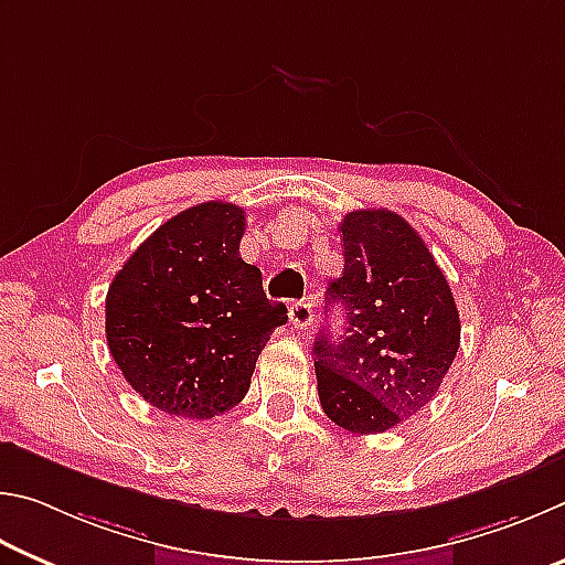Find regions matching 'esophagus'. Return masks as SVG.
Returning a JSON list of instances; mask_svg holds the SVG:
<instances>
[{
    "label": "esophagus",
    "instance_id": "obj_1",
    "mask_svg": "<svg viewBox=\"0 0 565 565\" xmlns=\"http://www.w3.org/2000/svg\"><path fill=\"white\" fill-rule=\"evenodd\" d=\"M290 322L295 324L298 330H308L310 322H312V302L310 300H300V302H292L290 305Z\"/></svg>",
    "mask_w": 565,
    "mask_h": 565
}]
</instances>
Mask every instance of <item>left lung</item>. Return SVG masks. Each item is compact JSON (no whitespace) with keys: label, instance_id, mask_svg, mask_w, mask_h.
Returning a JSON list of instances; mask_svg holds the SVG:
<instances>
[{"label":"left lung","instance_id":"obj_1","mask_svg":"<svg viewBox=\"0 0 565 565\" xmlns=\"http://www.w3.org/2000/svg\"><path fill=\"white\" fill-rule=\"evenodd\" d=\"M342 277L328 302L344 332L315 340L320 404L338 427L380 434L422 412L439 392L461 340L447 277L402 215L352 211L340 225Z\"/></svg>","mask_w":565,"mask_h":565}]
</instances>
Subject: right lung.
<instances>
[{
	"mask_svg": "<svg viewBox=\"0 0 565 565\" xmlns=\"http://www.w3.org/2000/svg\"><path fill=\"white\" fill-rule=\"evenodd\" d=\"M243 207L207 201L173 215L106 292V342L126 382L173 417L211 419L243 402L288 308L241 257Z\"/></svg>",
	"mask_w": 565,
	"mask_h": 565,
	"instance_id": "obj_1",
	"label": "right lung"
}]
</instances>
